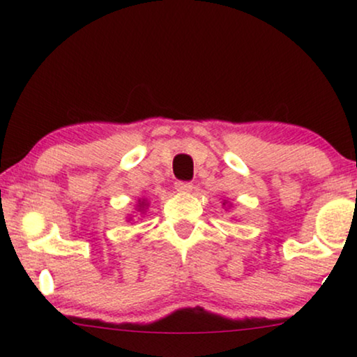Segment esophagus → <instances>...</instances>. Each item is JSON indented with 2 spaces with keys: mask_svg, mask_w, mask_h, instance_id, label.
<instances>
[{
  "mask_svg": "<svg viewBox=\"0 0 357 357\" xmlns=\"http://www.w3.org/2000/svg\"><path fill=\"white\" fill-rule=\"evenodd\" d=\"M192 188H193L192 182H183V180H178V182H175V190H177V192H180V193H187Z\"/></svg>",
  "mask_w": 357,
  "mask_h": 357,
  "instance_id": "1",
  "label": "esophagus"
}]
</instances>
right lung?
<instances>
[{
    "instance_id": "1",
    "label": "right lung",
    "mask_w": 357,
    "mask_h": 357,
    "mask_svg": "<svg viewBox=\"0 0 357 357\" xmlns=\"http://www.w3.org/2000/svg\"><path fill=\"white\" fill-rule=\"evenodd\" d=\"M141 208H143V203H141Z\"/></svg>"
}]
</instances>
